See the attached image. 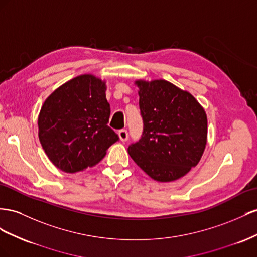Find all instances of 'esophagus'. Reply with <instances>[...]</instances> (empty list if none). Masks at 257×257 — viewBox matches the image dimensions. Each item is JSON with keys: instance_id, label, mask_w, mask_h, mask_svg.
<instances>
[{"instance_id": "1", "label": "esophagus", "mask_w": 257, "mask_h": 257, "mask_svg": "<svg viewBox=\"0 0 257 257\" xmlns=\"http://www.w3.org/2000/svg\"><path fill=\"white\" fill-rule=\"evenodd\" d=\"M118 135H119V138L121 141H127L128 138H129V134L128 131L126 129H121L118 131Z\"/></svg>"}]
</instances>
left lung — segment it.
<instances>
[{"instance_id": "obj_1", "label": "left lung", "mask_w": 257, "mask_h": 257, "mask_svg": "<svg viewBox=\"0 0 257 257\" xmlns=\"http://www.w3.org/2000/svg\"><path fill=\"white\" fill-rule=\"evenodd\" d=\"M141 139L129 145L135 163L154 180L175 181L197 166L207 144V115L187 91L164 79L137 80Z\"/></svg>"}]
</instances>
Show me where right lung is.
I'll list each match as a JSON object with an SVG mask.
<instances>
[{
	"mask_svg": "<svg viewBox=\"0 0 257 257\" xmlns=\"http://www.w3.org/2000/svg\"><path fill=\"white\" fill-rule=\"evenodd\" d=\"M105 83L91 74L60 86L45 100L39 115V138L49 160L75 173L92 167L119 140L107 126L111 108Z\"/></svg>",
	"mask_w": 257,
	"mask_h": 257,
	"instance_id": "obj_1",
	"label": "right lung"
}]
</instances>
